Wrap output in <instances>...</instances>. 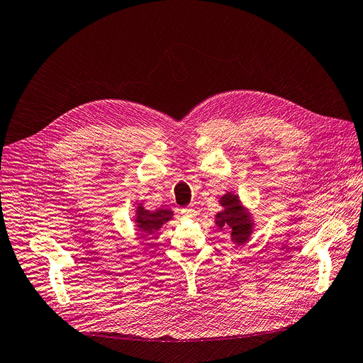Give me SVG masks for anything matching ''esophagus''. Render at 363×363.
<instances>
[{
    "label": "esophagus",
    "mask_w": 363,
    "mask_h": 363,
    "mask_svg": "<svg viewBox=\"0 0 363 363\" xmlns=\"http://www.w3.org/2000/svg\"><path fill=\"white\" fill-rule=\"evenodd\" d=\"M180 213H182L183 218H193V216H196V211H194L193 208H184V209L180 211Z\"/></svg>",
    "instance_id": "esophagus-1"
}]
</instances>
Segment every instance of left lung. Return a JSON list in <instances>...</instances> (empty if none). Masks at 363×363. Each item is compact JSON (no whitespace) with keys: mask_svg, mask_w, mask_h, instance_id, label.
<instances>
[{"mask_svg":"<svg viewBox=\"0 0 363 363\" xmlns=\"http://www.w3.org/2000/svg\"><path fill=\"white\" fill-rule=\"evenodd\" d=\"M219 205L222 211L216 213L215 224L222 230H230L231 241L237 245H242L250 241L255 230L253 213L245 208L238 194L227 191L219 196Z\"/></svg>","mask_w":363,"mask_h":363,"instance_id":"8db88e82","label":"left lung"}]
</instances>
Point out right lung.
I'll return each instance as SVG.
<instances>
[{
	"label": "right lung",
	"mask_w": 363,
	"mask_h": 363,
	"mask_svg": "<svg viewBox=\"0 0 363 363\" xmlns=\"http://www.w3.org/2000/svg\"><path fill=\"white\" fill-rule=\"evenodd\" d=\"M174 212L172 209L158 208L155 211H148L143 206V203H138L135 206V216L133 222L136 230L143 235H150L158 231L165 222L173 219Z\"/></svg>",
	"instance_id": "add662e5"
}]
</instances>
